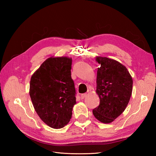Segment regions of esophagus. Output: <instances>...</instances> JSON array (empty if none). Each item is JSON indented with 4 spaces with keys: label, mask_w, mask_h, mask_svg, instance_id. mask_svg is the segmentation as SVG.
Instances as JSON below:
<instances>
[{
    "label": "esophagus",
    "mask_w": 156,
    "mask_h": 156,
    "mask_svg": "<svg viewBox=\"0 0 156 156\" xmlns=\"http://www.w3.org/2000/svg\"><path fill=\"white\" fill-rule=\"evenodd\" d=\"M87 94H81V96H80V97H81V98L82 99H84L86 97H87Z\"/></svg>",
    "instance_id": "esophagus-1"
}]
</instances>
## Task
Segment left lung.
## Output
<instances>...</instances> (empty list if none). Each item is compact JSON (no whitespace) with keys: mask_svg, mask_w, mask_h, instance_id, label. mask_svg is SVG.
Returning <instances> with one entry per match:
<instances>
[{"mask_svg":"<svg viewBox=\"0 0 156 156\" xmlns=\"http://www.w3.org/2000/svg\"><path fill=\"white\" fill-rule=\"evenodd\" d=\"M95 60L100 64L96 90L100 104L92 113L102 123H111L127 107L133 90V79L127 68L117 60L101 56H96Z\"/></svg>","mask_w":156,"mask_h":156,"instance_id":"left-lung-1","label":"left lung"}]
</instances>
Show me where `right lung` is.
Here are the masks:
<instances>
[{
    "label": "right lung",
    "mask_w": 156,
    "mask_h": 156,
    "mask_svg": "<svg viewBox=\"0 0 156 156\" xmlns=\"http://www.w3.org/2000/svg\"><path fill=\"white\" fill-rule=\"evenodd\" d=\"M72 62V58L51 56L31 78L29 95L34 107L39 118L53 129L68 123L76 104Z\"/></svg>",
    "instance_id": "right-lung-1"
}]
</instances>
